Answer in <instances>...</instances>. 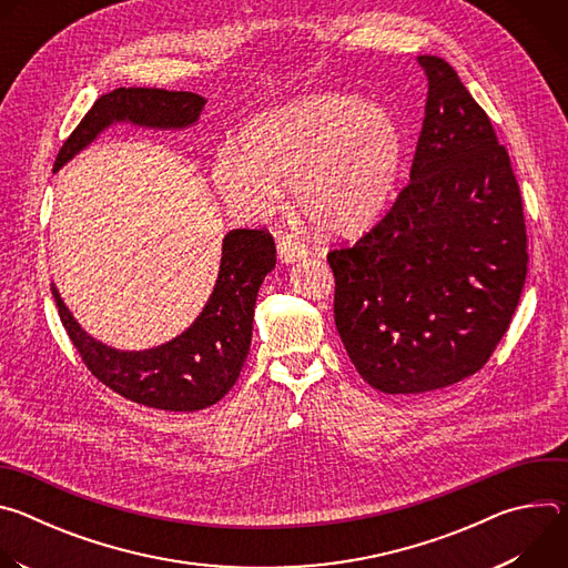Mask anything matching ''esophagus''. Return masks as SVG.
<instances>
[{
	"label": "esophagus",
	"instance_id": "obj_1",
	"mask_svg": "<svg viewBox=\"0 0 568 568\" xmlns=\"http://www.w3.org/2000/svg\"><path fill=\"white\" fill-rule=\"evenodd\" d=\"M305 256H307V247L303 245V242H298L294 235L278 237V258H281V263L290 265V263H296L298 258H305Z\"/></svg>",
	"mask_w": 568,
	"mask_h": 568
}]
</instances>
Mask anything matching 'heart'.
Wrapping results in <instances>:
<instances>
[{
	"label": "heart",
	"instance_id": "obj_1",
	"mask_svg": "<svg viewBox=\"0 0 568 568\" xmlns=\"http://www.w3.org/2000/svg\"><path fill=\"white\" fill-rule=\"evenodd\" d=\"M402 161L395 119L355 97L312 94L256 116L242 143H224L211 184L229 209L272 213L292 184L296 209L321 231L366 229L388 204Z\"/></svg>",
	"mask_w": 568,
	"mask_h": 568
}]
</instances>
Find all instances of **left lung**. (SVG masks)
I'll return each mask as SVG.
<instances>
[{
	"mask_svg": "<svg viewBox=\"0 0 568 568\" xmlns=\"http://www.w3.org/2000/svg\"><path fill=\"white\" fill-rule=\"evenodd\" d=\"M427 105L412 182L353 247L333 250L335 323L357 373L414 395L490 359L517 310L526 222L508 150L438 55H418Z\"/></svg>",
	"mask_w": 568,
	"mask_h": 568,
	"instance_id": "obj_1",
	"label": "left lung"
}]
</instances>
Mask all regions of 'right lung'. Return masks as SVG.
Segmentation results:
<instances>
[{"label": "right lung", "instance_id": "right-lung-1", "mask_svg": "<svg viewBox=\"0 0 568 568\" xmlns=\"http://www.w3.org/2000/svg\"><path fill=\"white\" fill-rule=\"evenodd\" d=\"M206 99L193 92L119 88L103 94L58 152L53 173L114 123L184 130L197 123ZM276 265L265 229H233L222 240L215 287L200 316L175 339L116 351L88 335L51 285L62 326L92 375L114 393L164 412H200L222 399L245 366L258 290Z\"/></svg>", "mask_w": 568, "mask_h": 568}]
</instances>
